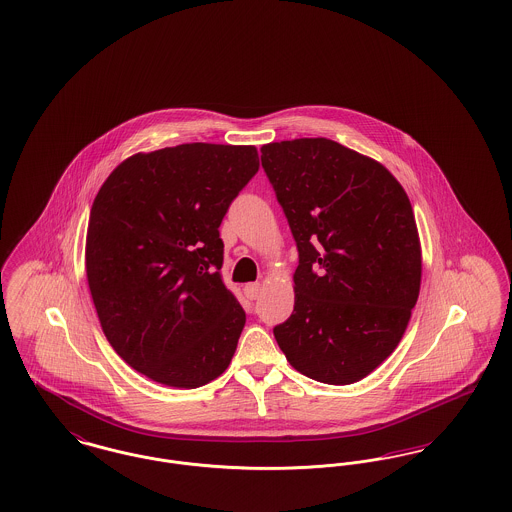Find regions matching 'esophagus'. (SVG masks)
I'll return each mask as SVG.
<instances>
[{
	"label": "esophagus",
	"mask_w": 512,
	"mask_h": 512,
	"mask_svg": "<svg viewBox=\"0 0 512 512\" xmlns=\"http://www.w3.org/2000/svg\"><path fill=\"white\" fill-rule=\"evenodd\" d=\"M245 297L247 299H257L261 295V284H247L244 288Z\"/></svg>",
	"instance_id": "obj_1"
}]
</instances>
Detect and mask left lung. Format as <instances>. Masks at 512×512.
<instances>
[{
	"instance_id": "left-lung-1",
	"label": "left lung",
	"mask_w": 512,
	"mask_h": 512,
	"mask_svg": "<svg viewBox=\"0 0 512 512\" xmlns=\"http://www.w3.org/2000/svg\"><path fill=\"white\" fill-rule=\"evenodd\" d=\"M261 153L299 251L292 317L274 338L307 378L359 382L399 345L420 292L409 195L382 163L328 138Z\"/></svg>"
}]
</instances>
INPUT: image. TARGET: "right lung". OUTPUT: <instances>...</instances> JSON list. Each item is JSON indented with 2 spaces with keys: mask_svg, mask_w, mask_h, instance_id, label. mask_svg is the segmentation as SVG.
<instances>
[{
  "mask_svg": "<svg viewBox=\"0 0 512 512\" xmlns=\"http://www.w3.org/2000/svg\"><path fill=\"white\" fill-rule=\"evenodd\" d=\"M259 171L255 146L182 144L124 159L99 188L86 278L126 365L194 390L228 368L245 313L220 276L219 226Z\"/></svg>",
  "mask_w": 512,
  "mask_h": 512,
  "instance_id": "1",
  "label": "right lung"
}]
</instances>
